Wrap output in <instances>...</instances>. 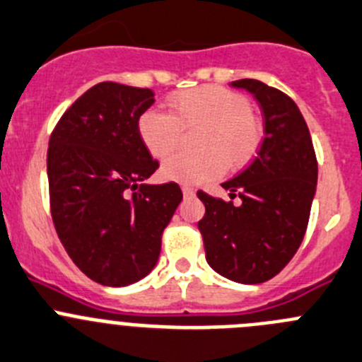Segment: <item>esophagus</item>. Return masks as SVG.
<instances>
[{
    "label": "esophagus",
    "mask_w": 362,
    "mask_h": 362,
    "mask_svg": "<svg viewBox=\"0 0 362 362\" xmlns=\"http://www.w3.org/2000/svg\"><path fill=\"white\" fill-rule=\"evenodd\" d=\"M181 190H183L185 197H194L195 195L194 187H190V185H183V187H181Z\"/></svg>",
    "instance_id": "1"
}]
</instances>
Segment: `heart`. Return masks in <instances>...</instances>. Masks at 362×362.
I'll list each match as a JSON object with an SVG mask.
<instances>
[{"label":"heart","instance_id":"1","mask_svg":"<svg viewBox=\"0 0 362 362\" xmlns=\"http://www.w3.org/2000/svg\"><path fill=\"white\" fill-rule=\"evenodd\" d=\"M168 113L149 108L136 129L146 149L163 160L181 142V132L201 126L194 139L197 153H177L161 167V174L179 183H204L223 174L226 167L242 168L256 156L263 126L250 112L245 95L220 85H202L172 94Z\"/></svg>","mask_w":362,"mask_h":362}]
</instances>
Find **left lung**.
Wrapping results in <instances>:
<instances>
[{
  "label": "left lung",
  "mask_w": 362,
  "mask_h": 362,
  "mask_svg": "<svg viewBox=\"0 0 362 362\" xmlns=\"http://www.w3.org/2000/svg\"><path fill=\"white\" fill-rule=\"evenodd\" d=\"M250 92L264 115V139L252 163L222 187L242 204L197 197L206 261L216 274L242 284H259L290 263L304 240L318 181V163L308 124L293 99L257 80L233 81Z\"/></svg>",
  "instance_id": "8db88e82"
}]
</instances>
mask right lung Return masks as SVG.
<instances>
[{
  "mask_svg": "<svg viewBox=\"0 0 362 362\" xmlns=\"http://www.w3.org/2000/svg\"><path fill=\"white\" fill-rule=\"evenodd\" d=\"M153 103L151 88L103 81L51 133L54 229L76 267L103 286H127L156 267L163 229L183 199L177 183H146L160 165L136 124Z\"/></svg>",
  "mask_w": 362,
  "mask_h": 362,
  "instance_id": "obj_1",
  "label": "right lung"
}]
</instances>
